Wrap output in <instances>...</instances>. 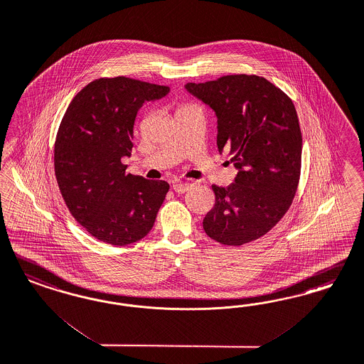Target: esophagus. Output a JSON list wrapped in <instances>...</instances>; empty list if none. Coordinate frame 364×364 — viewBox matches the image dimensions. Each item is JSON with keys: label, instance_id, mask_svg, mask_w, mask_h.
I'll return each instance as SVG.
<instances>
[{"label": "esophagus", "instance_id": "obj_1", "mask_svg": "<svg viewBox=\"0 0 364 364\" xmlns=\"http://www.w3.org/2000/svg\"><path fill=\"white\" fill-rule=\"evenodd\" d=\"M189 188H191V184H188V183H176V184H173V191L177 193H184Z\"/></svg>", "mask_w": 364, "mask_h": 364}]
</instances>
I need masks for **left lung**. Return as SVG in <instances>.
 <instances>
[{"mask_svg": "<svg viewBox=\"0 0 364 364\" xmlns=\"http://www.w3.org/2000/svg\"><path fill=\"white\" fill-rule=\"evenodd\" d=\"M186 88L216 114L218 149L230 151L238 169L226 188L213 186L205 234L227 246L261 238L287 213L300 180L302 137L293 102L257 75L222 76Z\"/></svg>", "mask_w": 364, "mask_h": 364, "instance_id": "1", "label": "left lung"}]
</instances>
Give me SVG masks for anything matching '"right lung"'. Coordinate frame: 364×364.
Returning a JSON list of instances; mask_svg holds the SVG:
<instances>
[{
  "label": "right lung",
  "instance_id": "right-lung-1",
  "mask_svg": "<svg viewBox=\"0 0 364 364\" xmlns=\"http://www.w3.org/2000/svg\"><path fill=\"white\" fill-rule=\"evenodd\" d=\"M168 86L126 76L100 77L71 100L55 141V175L65 205L94 238L125 246L146 237L169 184L126 173L133 127L145 102Z\"/></svg>",
  "mask_w": 364,
  "mask_h": 364
}]
</instances>
